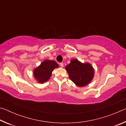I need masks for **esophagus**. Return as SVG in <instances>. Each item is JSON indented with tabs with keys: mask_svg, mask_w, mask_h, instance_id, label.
<instances>
[{
	"mask_svg": "<svg viewBox=\"0 0 126 126\" xmlns=\"http://www.w3.org/2000/svg\"><path fill=\"white\" fill-rule=\"evenodd\" d=\"M60 66H61V67L62 68H63V67H64L63 63H60Z\"/></svg>",
	"mask_w": 126,
	"mask_h": 126,
	"instance_id": "1",
	"label": "esophagus"
}]
</instances>
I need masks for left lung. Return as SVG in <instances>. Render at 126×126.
I'll use <instances>...</instances> for the list:
<instances>
[{
  "instance_id": "8db88e82",
  "label": "left lung",
  "mask_w": 126,
  "mask_h": 126,
  "mask_svg": "<svg viewBox=\"0 0 126 126\" xmlns=\"http://www.w3.org/2000/svg\"><path fill=\"white\" fill-rule=\"evenodd\" d=\"M69 77L76 86L83 87L88 85L94 76V69L88 62L82 63L77 59H72L65 67Z\"/></svg>"
}]
</instances>
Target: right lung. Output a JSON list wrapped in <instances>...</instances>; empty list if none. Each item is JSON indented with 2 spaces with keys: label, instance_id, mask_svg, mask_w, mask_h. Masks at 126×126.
<instances>
[{
  "label": "right lung",
  "instance_id": "1",
  "mask_svg": "<svg viewBox=\"0 0 126 126\" xmlns=\"http://www.w3.org/2000/svg\"><path fill=\"white\" fill-rule=\"evenodd\" d=\"M59 65L56 62L46 59L33 70V76L38 83H43L49 80L52 76V72Z\"/></svg>",
  "mask_w": 126,
  "mask_h": 126
}]
</instances>
